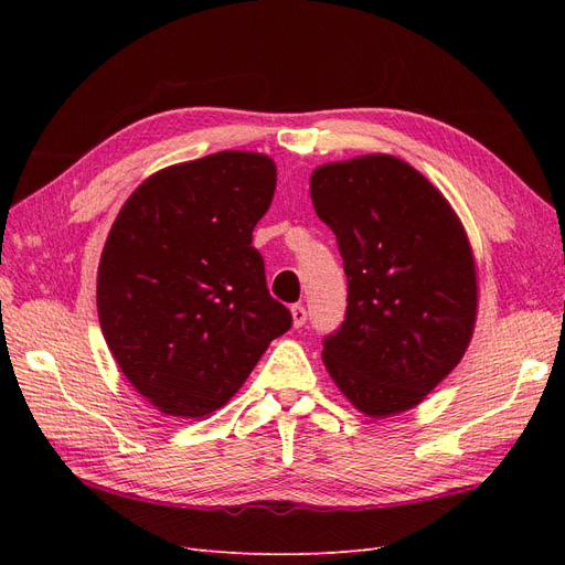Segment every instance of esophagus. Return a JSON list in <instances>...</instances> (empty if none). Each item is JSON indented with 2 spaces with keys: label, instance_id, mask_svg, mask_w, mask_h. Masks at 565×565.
Here are the masks:
<instances>
[{
  "label": "esophagus",
  "instance_id": "1",
  "mask_svg": "<svg viewBox=\"0 0 565 565\" xmlns=\"http://www.w3.org/2000/svg\"><path fill=\"white\" fill-rule=\"evenodd\" d=\"M306 318H309V311H306L301 303H295V306H292V322H295V328H303Z\"/></svg>",
  "mask_w": 565,
  "mask_h": 565
}]
</instances>
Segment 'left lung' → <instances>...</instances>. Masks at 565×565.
<instances>
[{"label": "left lung", "mask_w": 565, "mask_h": 565, "mask_svg": "<svg viewBox=\"0 0 565 565\" xmlns=\"http://www.w3.org/2000/svg\"><path fill=\"white\" fill-rule=\"evenodd\" d=\"M311 200L337 235L347 316L322 361L370 417L424 401L465 355L476 320L473 254L448 200L391 156L322 164Z\"/></svg>", "instance_id": "8db88e82"}]
</instances>
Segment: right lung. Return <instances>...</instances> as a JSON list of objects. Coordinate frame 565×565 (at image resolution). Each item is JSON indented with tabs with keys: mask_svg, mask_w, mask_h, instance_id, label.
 <instances>
[{
	"mask_svg": "<svg viewBox=\"0 0 565 565\" xmlns=\"http://www.w3.org/2000/svg\"><path fill=\"white\" fill-rule=\"evenodd\" d=\"M273 193L270 158L224 150L152 174L119 210L98 264V320L160 413L212 415L292 328L252 247Z\"/></svg>",
	"mask_w": 565,
	"mask_h": 565,
	"instance_id": "obj_1",
	"label": "right lung"
}]
</instances>
